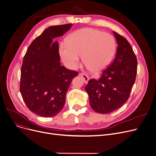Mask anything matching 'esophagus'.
I'll use <instances>...</instances> for the list:
<instances>
[{"mask_svg":"<svg viewBox=\"0 0 156 156\" xmlns=\"http://www.w3.org/2000/svg\"><path fill=\"white\" fill-rule=\"evenodd\" d=\"M79 76L82 78V79L84 80V82H85V83H87L88 80H89V77L87 74H84V73H80V74H79Z\"/></svg>","mask_w":156,"mask_h":156,"instance_id":"obj_1","label":"esophagus"}]
</instances>
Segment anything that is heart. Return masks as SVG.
Returning <instances> with one entry per match:
<instances>
[{
	"label": "heart",
	"mask_w": 156,
	"mask_h": 156,
	"mask_svg": "<svg viewBox=\"0 0 156 156\" xmlns=\"http://www.w3.org/2000/svg\"><path fill=\"white\" fill-rule=\"evenodd\" d=\"M115 50L116 41L112 34L93 28H83L72 33L67 44H60L59 53L69 69H76L82 55L89 69L98 72L109 65Z\"/></svg>",
	"instance_id": "b5f03b06"
}]
</instances>
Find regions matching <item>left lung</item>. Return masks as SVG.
<instances>
[{
    "mask_svg": "<svg viewBox=\"0 0 156 156\" xmlns=\"http://www.w3.org/2000/svg\"><path fill=\"white\" fill-rule=\"evenodd\" d=\"M118 48L115 58L98 79H90L85 90L97 113L107 114L121 107L129 98L135 83L137 60L129 42L113 31Z\"/></svg>",
    "mask_w": 156,
    "mask_h": 156,
    "instance_id": "left-lung-1",
    "label": "left lung"
}]
</instances>
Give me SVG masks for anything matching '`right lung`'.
I'll use <instances>...</instances> for the list:
<instances>
[{
    "label": "right lung",
    "mask_w": 156,
    "mask_h": 156,
    "mask_svg": "<svg viewBox=\"0 0 156 156\" xmlns=\"http://www.w3.org/2000/svg\"><path fill=\"white\" fill-rule=\"evenodd\" d=\"M72 26L48 27L30 44L23 58L20 93L30 110L43 117L54 116L62 110L72 79L78 75L60 65L59 45L55 41Z\"/></svg>",
    "instance_id": "1"
}]
</instances>
